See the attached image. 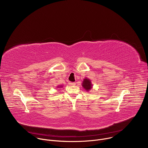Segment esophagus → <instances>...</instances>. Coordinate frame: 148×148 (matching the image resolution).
Here are the masks:
<instances>
[{
  "label": "esophagus",
  "mask_w": 148,
  "mask_h": 148,
  "mask_svg": "<svg viewBox=\"0 0 148 148\" xmlns=\"http://www.w3.org/2000/svg\"><path fill=\"white\" fill-rule=\"evenodd\" d=\"M69 84L70 86H75V82H69Z\"/></svg>",
  "instance_id": "34e87169"
}]
</instances>
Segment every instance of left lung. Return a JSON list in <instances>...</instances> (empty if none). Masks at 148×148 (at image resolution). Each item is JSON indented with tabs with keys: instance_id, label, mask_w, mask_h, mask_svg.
<instances>
[{
	"instance_id": "8db88e82",
	"label": "left lung",
	"mask_w": 148,
	"mask_h": 148,
	"mask_svg": "<svg viewBox=\"0 0 148 148\" xmlns=\"http://www.w3.org/2000/svg\"><path fill=\"white\" fill-rule=\"evenodd\" d=\"M91 83V81L89 79L85 78L82 82V87L87 91H89L92 88V84Z\"/></svg>"
}]
</instances>
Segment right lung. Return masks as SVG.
I'll list each match as a JSON object with an SVG mask.
<instances>
[{
	"label": "right lung",
	"mask_w": 148,
	"mask_h": 148,
	"mask_svg": "<svg viewBox=\"0 0 148 148\" xmlns=\"http://www.w3.org/2000/svg\"><path fill=\"white\" fill-rule=\"evenodd\" d=\"M60 87H58V88H60Z\"/></svg>",
	"instance_id": "add662e5"
}]
</instances>
